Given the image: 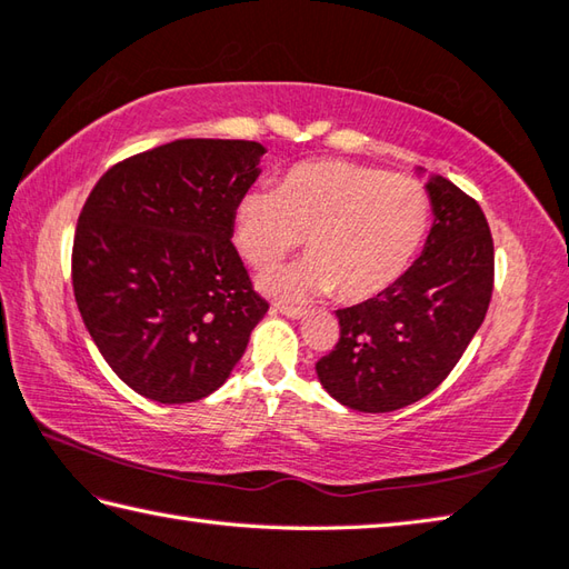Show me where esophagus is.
<instances>
[{"label": "esophagus", "instance_id": "obj_1", "mask_svg": "<svg viewBox=\"0 0 569 569\" xmlns=\"http://www.w3.org/2000/svg\"><path fill=\"white\" fill-rule=\"evenodd\" d=\"M273 313H281L291 320H303L308 316L306 308H293V306H273Z\"/></svg>", "mask_w": 569, "mask_h": 569}]
</instances>
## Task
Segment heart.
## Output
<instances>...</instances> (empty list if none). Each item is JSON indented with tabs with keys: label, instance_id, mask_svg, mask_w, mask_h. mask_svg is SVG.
Listing matches in <instances>:
<instances>
[{
	"label": "heart",
	"instance_id": "obj_1",
	"mask_svg": "<svg viewBox=\"0 0 569 569\" xmlns=\"http://www.w3.org/2000/svg\"><path fill=\"white\" fill-rule=\"evenodd\" d=\"M429 224V197L409 177L342 160L300 162L276 189H251L233 209V247L271 266L306 237L303 261L259 276L263 293L308 300L332 293L365 300L399 281Z\"/></svg>",
	"mask_w": 569,
	"mask_h": 569
}]
</instances>
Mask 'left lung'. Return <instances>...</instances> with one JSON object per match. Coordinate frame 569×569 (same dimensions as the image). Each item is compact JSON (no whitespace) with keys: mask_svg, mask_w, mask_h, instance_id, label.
Wrapping results in <instances>:
<instances>
[{"mask_svg":"<svg viewBox=\"0 0 569 569\" xmlns=\"http://www.w3.org/2000/svg\"><path fill=\"white\" fill-rule=\"evenodd\" d=\"M431 204L419 259L387 291L338 310L340 340L316 365L342 407L382 415L433 392L481 328L493 293V239L469 194L417 167Z\"/></svg>","mask_w":569,"mask_h":569,"instance_id":"8db88e82","label":"left lung"}]
</instances>
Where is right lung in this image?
<instances>
[{
	"instance_id": "add662e5",
	"label": "right lung",
	"mask_w": 569,
	"mask_h": 569,
	"mask_svg": "<svg viewBox=\"0 0 569 569\" xmlns=\"http://www.w3.org/2000/svg\"><path fill=\"white\" fill-rule=\"evenodd\" d=\"M263 154L249 140H174L110 167L86 199L76 303L110 370L144 399L209 397L269 310L231 243Z\"/></svg>"
}]
</instances>
